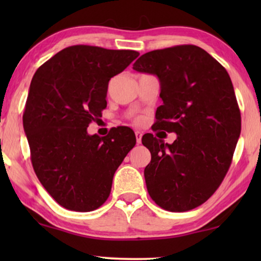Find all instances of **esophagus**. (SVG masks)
<instances>
[{
    "mask_svg": "<svg viewBox=\"0 0 261 261\" xmlns=\"http://www.w3.org/2000/svg\"><path fill=\"white\" fill-rule=\"evenodd\" d=\"M135 138H137V142L138 144H141V138H142V133L140 130L135 132Z\"/></svg>",
    "mask_w": 261,
    "mask_h": 261,
    "instance_id": "obj_1",
    "label": "esophagus"
}]
</instances>
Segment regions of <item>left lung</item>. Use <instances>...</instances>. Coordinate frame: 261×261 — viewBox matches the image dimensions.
Segmentation results:
<instances>
[{
    "mask_svg": "<svg viewBox=\"0 0 261 261\" xmlns=\"http://www.w3.org/2000/svg\"><path fill=\"white\" fill-rule=\"evenodd\" d=\"M138 72L160 82L163 105L154 129L174 132L173 144L147 134L151 152L145 180L151 198L169 212L201 205L222 183L241 132V115L230 77L208 52L179 45L142 55Z\"/></svg>",
    "mask_w": 261,
    "mask_h": 261,
    "instance_id": "left-lung-1",
    "label": "left lung"
}]
</instances>
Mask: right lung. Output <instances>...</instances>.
<instances>
[{
    "instance_id": "1",
    "label": "right lung",
    "mask_w": 261,
    "mask_h": 261,
    "mask_svg": "<svg viewBox=\"0 0 261 261\" xmlns=\"http://www.w3.org/2000/svg\"><path fill=\"white\" fill-rule=\"evenodd\" d=\"M139 56L132 49L76 45L62 49L32 78L23 129L32 165L53 199L73 212H92L109 197L113 177L135 146L132 129L89 135L107 107L110 78Z\"/></svg>"
}]
</instances>
